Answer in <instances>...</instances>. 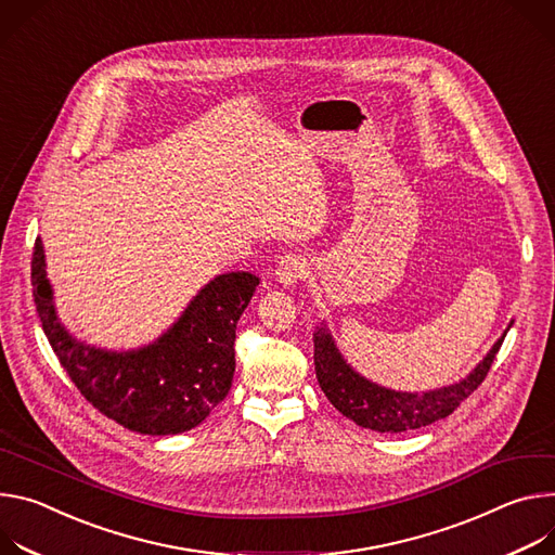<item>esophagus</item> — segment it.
Instances as JSON below:
<instances>
[{
  "label": "esophagus",
  "mask_w": 555,
  "mask_h": 555,
  "mask_svg": "<svg viewBox=\"0 0 555 555\" xmlns=\"http://www.w3.org/2000/svg\"><path fill=\"white\" fill-rule=\"evenodd\" d=\"M306 271H309V260L299 254H286L275 269V282L282 286H293L306 275Z\"/></svg>",
  "instance_id": "34e87169"
}]
</instances>
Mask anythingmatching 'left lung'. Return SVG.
I'll return each mask as SVG.
<instances>
[{"instance_id": "obj_1", "label": "left lung", "mask_w": 555, "mask_h": 555, "mask_svg": "<svg viewBox=\"0 0 555 555\" xmlns=\"http://www.w3.org/2000/svg\"><path fill=\"white\" fill-rule=\"evenodd\" d=\"M512 324L514 322H509L499 341L463 379L435 390L403 392L379 386L357 373L341 354L326 322H322L313 333L315 375L328 401L359 427L375 429L382 435L408 433V429L425 427L450 416L482 384Z\"/></svg>"}]
</instances>
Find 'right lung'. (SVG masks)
Returning a JSON list of instances; mask_svg holds the SVG:
<instances>
[{
  "mask_svg": "<svg viewBox=\"0 0 555 555\" xmlns=\"http://www.w3.org/2000/svg\"><path fill=\"white\" fill-rule=\"evenodd\" d=\"M33 295L43 333L79 392L139 435L167 437L201 425L229 395L235 326L260 278L231 271L209 280L154 341L109 350L77 339L56 315L41 237L33 251Z\"/></svg>",
  "mask_w": 555,
  "mask_h": 555,
  "instance_id": "1",
  "label": "right lung"
}]
</instances>
